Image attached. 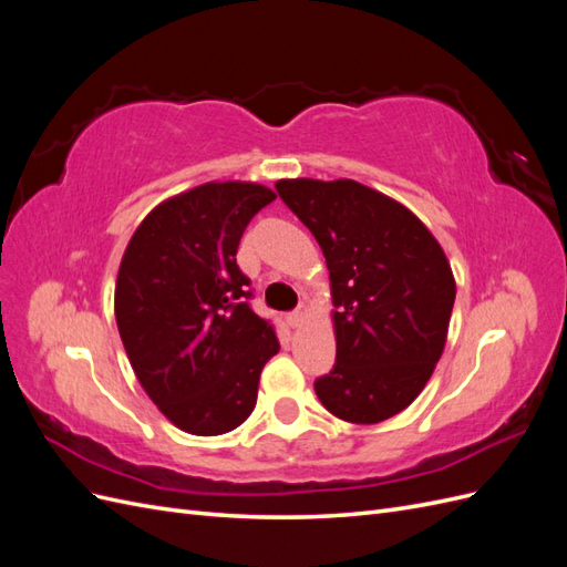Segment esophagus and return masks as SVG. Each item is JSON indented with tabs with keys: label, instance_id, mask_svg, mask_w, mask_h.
<instances>
[{
	"label": "esophagus",
	"instance_id": "obj_1",
	"mask_svg": "<svg viewBox=\"0 0 567 567\" xmlns=\"http://www.w3.org/2000/svg\"><path fill=\"white\" fill-rule=\"evenodd\" d=\"M307 317H310V310H307V305H300L296 312H290V315H288V323L293 326V329H300V326L305 323V319H307Z\"/></svg>",
	"mask_w": 567,
	"mask_h": 567
}]
</instances>
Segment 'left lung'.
<instances>
[{
	"mask_svg": "<svg viewBox=\"0 0 567 567\" xmlns=\"http://www.w3.org/2000/svg\"><path fill=\"white\" fill-rule=\"evenodd\" d=\"M277 192L323 250L336 364L315 383L348 423L400 414L447 342L456 281L437 238L406 205L354 179H279Z\"/></svg>",
	"mask_w": 567,
	"mask_h": 567,
	"instance_id": "left-lung-1",
	"label": "left lung"
}]
</instances>
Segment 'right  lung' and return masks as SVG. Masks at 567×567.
I'll return each instance as SVG.
<instances>
[{"label":"right lung","mask_w":567,"mask_h":567,"mask_svg":"<svg viewBox=\"0 0 567 567\" xmlns=\"http://www.w3.org/2000/svg\"><path fill=\"white\" fill-rule=\"evenodd\" d=\"M277 194L255 182H208L158 203L136 227L115 281V321L130 364L163 416L221 435L255 409L262 367L279 352L257 317L238 241Z\"/></svg>","instance_id":"obj_1"}]
</instances>
